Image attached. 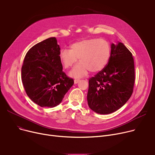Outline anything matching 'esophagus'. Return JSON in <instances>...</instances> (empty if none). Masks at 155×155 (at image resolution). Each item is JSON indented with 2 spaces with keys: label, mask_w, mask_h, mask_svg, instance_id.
<instances>
[{
  "label": "esophagus",
  "mask_w": 155,
  "mask_h": 155,
  "mask_svg": "<svg viewBox=\"0 0 155 155\" xmlns=\"http://www.w3.org/2000/svg\"><path fill=\"white\" fill-rule=\"evenodd\" d=\"M79 82H80V80H77V79H75V80H74V84H76L78 83Z\"/></svg>",
  "instance_id": "obj_1"
}]
</instances>
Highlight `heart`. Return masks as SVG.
I'll return each instance as SVG.
<instances>
[{"mask_svg":"<svg viewBox=\"0 0 155 155\" xmlns=\"http://www.w3.org/2000/svg\"><path fill=\"white\" fill-rule=\"evenodd\" d=\"M111 53V48L107 41L104 39L87 38L73 43L70 50L62 49L59 58L64 68L71 67L78 60L80 62L71 71L70 76L81 78L88 71L98 72L107 64Z\"/></svg>","mask_w":155,"mask_h":155,"instance_id":"obj_1","label":"heart"}]
</instances>
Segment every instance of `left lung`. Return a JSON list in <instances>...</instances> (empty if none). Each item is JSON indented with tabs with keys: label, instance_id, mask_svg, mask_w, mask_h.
I'll list each match as a JSON object with an SVG mask.
<instances>
[{
	"label": "left lung",
	"instance_id": "obj_1",
	"mask_svg": "<svg viewBox=\"0 0 155 155\" xmlns=\"http://www.w3.org/2000/svg\"><path fill=\"white\" fill-rule=\"evenodd\" d=\"M134 80L132 53L123 43H112L107 64L88 80L87 102L89 107L101 114H109L116 111L131 97Z\"/></svg>",
	"mask_w": 155,
	"mask_h": 155
}]
</instances>
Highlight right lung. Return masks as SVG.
<instances>
[{
	"label": "right lung",
	"instance_id": "add662e5",
	"mask_svg": "<svg viewBox=\"0 0 155 155\" xmlns=\"http://www.w3.org/2000/svg\"><path fill=\"white\" fill-rule=\"evenodd\" d=\"M60 51L56 38L52 37L32 46L24 60V88L29 99L41 107L57 106L74 84L63 71Z\"/></svg>",
	"mask_w": 155,
	"mask_h": 155
}]
</instances>
